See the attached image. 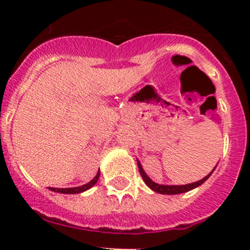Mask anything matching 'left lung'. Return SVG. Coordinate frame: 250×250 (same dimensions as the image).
Listing matches in <instances>:
<instances>
[{
  "label": "left lung",
  "mask_w": 250,
  "mask_h": 250,
  "mask_svg": "<svg viewBox=\"0 0 250 250\" xmlns=\"http://www.w3.org/2000/svg\"><path fill=\"white\" fill-rule=\"evenodd\" d=\"M137 162H138V168H139L140 175H141V178H143L144 183H145L146 185L151 188V190H153L155 192L162 193V195H178V193H184V192H188V191H190V190H193L195 188H198L200 185H202L204 181H206L207 179L211 175V173H213L214 169L216 168V167L214 168V169L211 170L208 175L204 176L202 180H198V181H196V183L188 184V185H160V184H156L155 181L151 180V179L146 175V173L144 172V169H143V167H141L139 161L137 160Z\"/></svg>",
  "instance_id": "obj_1"
}]
</instances>
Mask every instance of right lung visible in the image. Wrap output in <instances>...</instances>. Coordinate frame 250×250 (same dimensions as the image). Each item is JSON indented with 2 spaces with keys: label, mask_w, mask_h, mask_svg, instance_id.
Wrapping results in <instances>:
<instances>
[{
  "label": "right lung",
  "mask_w": 250,
  "mask_h": 250,
  "mask_svg": "<svg viewBox=\"0 0 250 250\" xmlns=\"http://www.w3.org/2000/svg\"><path fill=\"white\" fill-rule=\"evenodd\" d=\"M99 175H100V170H98L97 175L93 178V180H90L89 183L85 184V185H82V186H78V188H49L52 191H55V192H59V193H69V195H72V193H81L83 192V191L88 190V188H92L93 185H95L98 181V179H99Z\"/></svg>",
  "instance_id": "add662e5"
}]
</instances>
